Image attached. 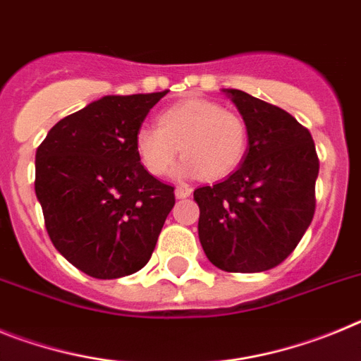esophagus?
<instances>
[{
	"instance_id": "1",
	"label": "esophagus",
	"mask_w": 361,
	"mask_h": 361,
	"mask_svg": "<svg viewBox=\"0 0 361 361\" xmlns=\"http://www.w3.org/2000/svg\"><path fill=\"white\" fill-rule=\"evenodd\" d=\"M191 191L193 190H191L188 184H180V186L175 188V197H177V199H186V197L191 195Z\"/></svg>"
}]
</instances>
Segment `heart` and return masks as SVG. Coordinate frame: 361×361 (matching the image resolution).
I'll list each match as a JSON object with an SVG mask.
<instances>
[{"label": "heart", "mask_w": 361, "mask_h": 361, "mask_svg": "<svg viewBox=\"0 0 361 361\" xmlns=\"http://www.w3.org/2000/svg\"><path fill=\"white\" fill-rule=\"evenodd\" d=\"M247 142L244 117L208 99L173 104L159 116V126H141L135 133L139 161L155 177L173 168L178 149L184 155L178 173L184 177H226L242 162Z\"/></svg>", "instance_id": "obj_1"}]
</instances>
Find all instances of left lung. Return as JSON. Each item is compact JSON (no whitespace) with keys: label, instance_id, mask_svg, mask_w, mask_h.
I'll return each mask as SVG.
<instances>
[{"label":"left lung","instance_id":"obj_1","mask_svg":"<svg viewBox=\"0 0 361 361\" xmlns=\"http://www.w3.org/2000/svg\"><path fill=\"white\" fill-rule=\"evenodd\" d=\"M224 92L247 124L250 149L229 177L193 193L199 238L219 269L258 273L282 264L311 224L320 161L291 114L242 90Z\"/></svg>","mask_w":361,"mask_h":361}]
</instances>
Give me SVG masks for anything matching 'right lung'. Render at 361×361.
<instances>
[{"label":"right lung","mask_w":361,"mask_h":361,"mask_svg":"<svg viewBox=\"0 0 361 361\" xmlns=\"http://www.w3.org/2000/svg\"><path fill=\"white\" fill-rule=\"evenodd\" d=\"M166 92L106 95L54 124L37 148L44 228L88 276L142 269L175 206V188L149 175L135 149L137 130Z\"/></svg>","instance_id":"obj_1"}]
</instances>
